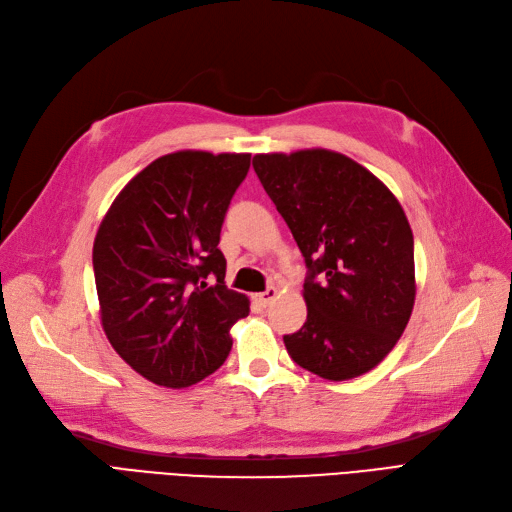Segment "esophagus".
I'll list each match as a JSON object with an SVG mask.
<instances>
[{"mask_svg": "<svg viewBox=\"0 0 512 512\" xmlns=\"http://www.w3.org/2000/svg\"><path fill=\"white\" fill-rule=\"evenodd\" d=\"M277 294H280V292H277V288H267L265 292H260V294H256V301L262 305V307H269L275 299H277Z\"/></svg>", "mask_w": 512, "mask_h": 512, "instance_id": "obj_1", "label": "esophagus"}]
</instances>
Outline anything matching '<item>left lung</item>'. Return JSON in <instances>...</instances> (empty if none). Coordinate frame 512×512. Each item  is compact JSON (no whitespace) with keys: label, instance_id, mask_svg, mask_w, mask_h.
<instances>
[{"label":"left lung","instance_id":"1","mask_svg":"<svg viewBox=\"0 0 512 512\" xmlns=\"http://www.w3.org/2000/svg\"><path fill=\"white\" fill-rule=\"evenodd\" d=\"M262 188L305 258L307 320L284 335L290 359L327 380L376 367L414 305V239L386 185L342 153L254 156Z\"/></svg>","mask_w":512,"mask_h":512}]
</instances>
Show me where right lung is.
<instances>
[{
	"label": "right lung",
	"mask_w": 512,
	"mask_h": 512,
	"mask_svg": "<svg viewBox=\"0 0 512 512\" xmlns=\"http://www.w3.org/2000/svg\"><path fill=\"white\" fill-rule=\"evenodd\" d=\"M250 153L177 151L141 170L108 209L94 243L102 327L143 378L170 389L196 384L232 348L250 314L224 284L220 230L250 170Z\"/></svg>",
	"instance_id": "1"
}]
</instances>
